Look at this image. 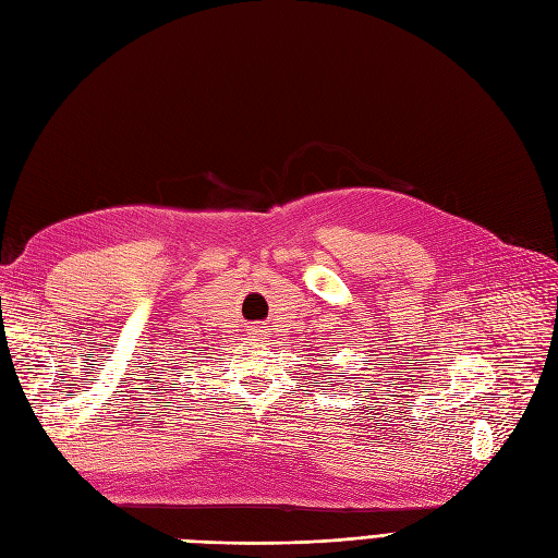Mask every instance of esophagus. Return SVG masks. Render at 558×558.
<instances>
[{"label":"esophagus","instance_id":"obj_1","mask_svg":"<svg viewBox=\"0 0 558 558\" xmlns=\"http://www.w3.org/2000/svg\"><path fill=\"white\" fill-rule=\"evenodd\" d=\"M253 335H256V332H253Z\"/></svg>","mask_w":558,"mask_h":558}]
</instances>
